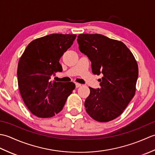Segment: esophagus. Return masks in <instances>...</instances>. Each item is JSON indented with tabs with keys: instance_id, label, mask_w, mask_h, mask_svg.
<instances>
[{
	"instance_id": "34e87169",
	"label": "esophagus",
	"mask_w": 155,
	"mask_h": 155,
	"mask_svg": "<svg viewBox=\"0 0 155 155\" xmlns=\"http://www.w3.org/2000/svg\"><path fill=\"white\" fill-rule=\"evenodd\" d=\"M75 86H76V88H78V87H81V84H79V83H76L75 84Z\"/></svg>"
}]
</instances>
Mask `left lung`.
<instances>
[{
    "mask_svg": "<svg viewBox=\"0 0 155 155\" xmlns=\"http://www.w3.org/2000/svg\"><path fill=\"white\" fill-rule=\"evenodd\" d=\"M79 50L91 61L92 72L103 74L100 88H90L84 103L89 116L98 122L119 117L134 97L139 67L132 52L123 42L99 34H81Z\"/></svg>",
    "mask_w": 155,
    "mask_h": 155,
    "instance_id": "1",
    "label": "left lung"
}]
</instances>
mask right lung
<instances>
[{"instance_id": "obj_1", "label": "right lung", "mask_w": 155, "mask_h": 155, "mask_svg": "<svg viewBox=\"0 0 155 155\" xmlns=\"http://www.w3.org/2000/svg\"><path fill=\"white\" fill-rule=\"evenodd\" d=\"M76 35L52 34L31 41L20 58L17 78L20 93L28 109L40 118H51L62 110L75 88L70 83L52 82L62 71L59 60L71 47Z\"/></svg>"}]
</instances>
